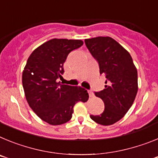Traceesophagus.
<instances>
[{
	"instance_id": "esophagus-1",
	"label": "esophagus",
	"mask_w": 158,
	"mask_h": 158,
	"mask_svg": "<svg viewBox=\"0 0 158 158\" xmlns=\"http://www.w3.org/2000/svg\"><path fill=\"white\" fill-rule=\"evenodd\" d=\"M89 94L90 97H93V96H94V94H93V93L91 91V90H89Z\"/></svg>"
}]
</instances>
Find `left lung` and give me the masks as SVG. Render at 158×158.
<instances>
[{
	"instance_id": "8db88e82",
	"label": "left lung",
	"mask_w": 158,
	"mask_h": 158,
	"mask_svg": "<svg viewBox=\"0 0 158 158\" xmlns=\"http://www.w3.org/2000/svg\"><path fill=\"white\" fill-rule=\"evenodd\" d=\"M85 43L98 62L100 73L106 77L104 90L95 93L104 101V111L90 118L104 126L112 125L133 104L138 92L136 67L129 52L112 38L100 36L85 40Z\"/></svg>"
}]
</instances>
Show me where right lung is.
Wrapping results in <instances>:
<instances>
[{
    "label": "right lung",
    "instance_id": "add662e5",
    "mask_svg": "<svg viewBox=\"0 0 158 158\" xmlns=\"http://www.w3.org/2000/svg\"><path fill=\"white\" fill-rule=\"evenodd\" d=\"M80 40L53 39L31 54L22 75L25 96L30 107L42 120L51 125H61L70 120L73 107L89 99L81 87L58 82L64 73L68 54L81 47Z\"/></svg>",
    "mask_w": 158,
    "mask_h": 158
}]
</instances>
